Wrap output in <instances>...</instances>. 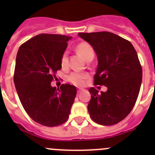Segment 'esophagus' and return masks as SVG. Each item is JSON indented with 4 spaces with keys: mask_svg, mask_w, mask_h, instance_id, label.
I'll return each instance as SVG.
<instances>
[{
    "mask_svg": "<svg viewBox=\"0 0 155 155\" xmlns=\"http://www.w3.org/2000/svg\"><path fill=\"white\" fill-rule=\"evenodd\" d=\"M82 91H84V89L80 88V87H78V88H77V93L79 94V93H80V92H82Z\"/></svg>",
    "mask_w": 155,
    "mask_h": 155,
    "instance_id": "obj_1",
    "label": "esophagus"
}]
</instances>
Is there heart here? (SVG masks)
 Masks as SVG:
<instances>
[{
	"mask_svg": "<svg viewBox=\"0 0 155 155\" xmlns=\"http://www.w3.org/2000/svg\"><path fill=\"white\" fill-rule=\"evenodd\" d=\"M76 50L78 53L87 61L88 58H94V51L93 48L89 43L86 42H82L79 43L76 46ZM68 64V53L67 51L62 54L61 58V65L62 68H66ZM88 78V75L86 73H77V72H73L69 76L68 80L73 85L76 86H82L85 85V81Z\"/></svg>",
	"mask_w": 155,
	"mask_h": 155,
	"instance_id": "heart-1",
	"label": "heart"
}]
</instances>
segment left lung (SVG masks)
I'll return each instance as SVG.
<instances>
[{"mask_svg":"<svg viewBox=\"0 0 155 155\" xmlns=\"http://www.w3.org/2000/svg\"><path fill=\"white\" fill-rule=\"evenodd\" d=\"M90 43L98 59L94 85L107 87L106 92L91 87L87 105L91 118L101 125L118 124L136 104L143 78L138 55L131 43L108 31L79 33Z\"/></svg>","mask_w":155,"mask_h":155,"instance_id":"obj_1","label":"left lung"}]
</instances>
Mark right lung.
Segmentation results:
<instances>
[{
	"instance_id": "1",
	"label": "right lung",
	"mask_w": 155,
	"mask_h": 155,
	"mask_svg": "<svg viewBox=\"0 0 155 155\" xmlns=\"http://www.w3.org/2000/svg\"><path fill=\"white\" fill-rule=\"evenodd\" d=\"M70 38L39 34L21 44L17 53L13 76L17 94L28 115L42 125L66 122L76 97L74 85L63 84L60 89L51 85Z\"/></svg>"
}]
</instances>
